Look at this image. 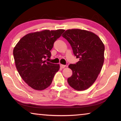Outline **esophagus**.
Wrapping results in <instances>:
<instances>
[{"label": "esophagus", "mask_w": 121, "mask_h": 121, "mask_svg": "<svg viewBox=\"0 0 121 121\" xmlns=\"http://www.w3.org/2000/svg\"><path fill=\"white\" fill-rule=\"evenodd\" d=\"M60 67L62 68V69H63L65 67V65H63V64H60Z\"/></svg>", "instance_id": "1"}]
</instances>
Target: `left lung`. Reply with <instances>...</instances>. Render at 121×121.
Returning a JSON list of instances; mask_svg holds the SVG:
<instances>
[{
    "mask_svg": "<svg viewBox=\"0 0 121 121\" xmlns=\"http://www.w3.org/2000/svg\"><path fill=\"white\" fill-rule=\"evenodd\" d=\"M62 36L70 44L73 55L79 61L69 68L73 75L68 78L69 85L77 91L91 87L100 72L104 61V43L98 36L79 29L66 30Z\"/></svg>",
    "mask_w": 121,
    "mask_h": 121,
    "instance_id": "obj_1",
    "label": "left lung"
}]
</instances>
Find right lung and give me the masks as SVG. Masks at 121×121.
I'll use <instances>...</instances> for the list:
<instances>
[{
    "label": "right lung",
    "mask_w": 121,
    "mask_h": 121,
    "mask_svg": "<svg viewBox=\"0 0 121 121\" xmlns=\"http://www.w3.org/2000/svg\"><path fill=\"white\" fill-rule=\"evenodd\" d=\"M64 31L44 30L29 33L22 38L14 48L13 55L17 71L24 81L34 90L48 88L59 70V64L45 59L50 58L54 43Z\"/></svg>",
    "instance_id": "obj_1"
}]
</instances>
